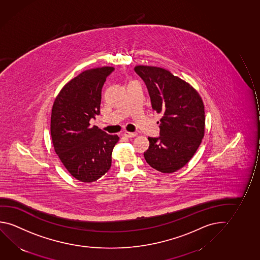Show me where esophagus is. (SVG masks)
<instances>
[{
    "instance_id": "1",
    "label": "esophagus",
    "mask_w": 260,
    "mask_h": 260,
    "mask_svg": "<svg viewBox=\"0 0 260 260\" xmlns=\"http://www.w3.org/2000/svg\"><path fill=\"white\" fill-rule=\"evenodd\" d=\"M123 135L125 137H127V138H134V137H136L138 134H137L136 132H125L123 133Z\"/></svg>"
}]
</instances>
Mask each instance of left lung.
Masks as SVG:
<instances>
[{"label": "left lung", "mask_w": 260, "mask_h": 260, "mask_svg": "<svg viewBox=\"0 0 260 260\" xmlns=\"http://www.w3.org/2000/svg\"><path fill=\"white\" fill-rule=\"evenodd\" d=\"M134 71L148 88L152 108L162 115L159 137H148L145 159L162 173H173L187 164L204 135L205 113L199 93L163 68L138 66Z\"/></svg>", "instance_id": "left-lung-1"}]
</instances>
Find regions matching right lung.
Here are the masks:
<instances>
[{"instance_id": "add662e5", "label": "right lung", "mask_w": 260, "mask_h": 260, "mask_svg": "<svg viewBox=\"0 0 260 260\" xmlns=\"http://www.w3.org/2000/svg\"><path fill=\"white\" fill-rule=\"evenodd\" d=\"M114 68L89 69L68 82L53 104L50 132L64 168L76 179H99L112 165V149L120 138L92 126L100 114L102 88Z\"/></svg>"}]
</instances>
